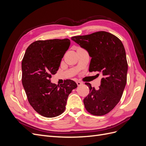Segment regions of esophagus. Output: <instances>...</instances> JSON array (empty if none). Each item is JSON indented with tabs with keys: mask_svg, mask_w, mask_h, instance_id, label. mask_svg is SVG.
Segmentation results:
<instances>
[{
	"mask_svg": "<svg viewBox=\"0 0 146 146\" xmlns=\"http://www.w3.org/2000/svg\"><path fill=\"white\" fill-rule=\"evenodd\" d=\"M76 83H77V85L78 86H80L81 85H82V83L80 82H79V81H77Z\"/></svg>",
	"mask_w": 146,
	"mask_h": 146,
	"instance_id": "1",
	"label": "esophagus"
}]
</instances>
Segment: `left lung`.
Here are the masks:
<instances>
[{"label":"left lung","mask_w":146,"mask_h":146,"mask_svg":"<svg viewBox=\"0 0 146 146\" xmlns=\"http://www.w3.org/2000/svg\"><path fill=\"white\" fill-rule=\"evenodd\" d=\"M71 39L89 53V71L103 76L98 90L85 83L90 93L83 100L85 107L92 115H105L120 101L126 85L128 64L125 48L115 35L105 31Z\"/></svg>","instance_id":"obj_1"}]
</instances>
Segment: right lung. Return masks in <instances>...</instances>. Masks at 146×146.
<instances>
[{
    "label": "right lung",
    "mask_w": 146,
    "mask_h": 146,
    "mask_svg": "<svg viewBox=\"0 0 146 146\" xmlns=\"http://www.w3.org/2000/svg\"><path fill=\"white\" fill-rule=\"evenodd\" d=\"M70 44L68 38L36 41L27 47L22 61V83L29 102L44 117L62 114L69 94L77 87L69 79L60 86L49 79L58 70Z\"/></svg>",
    "instance_id": "1"
}]
</instances>
